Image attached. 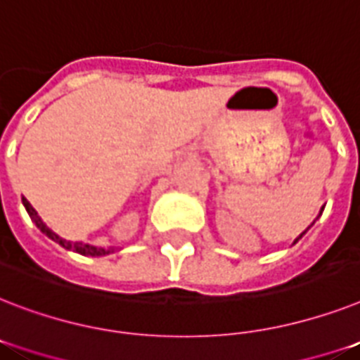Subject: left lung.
<instances>
[{"mask_svg":"<svg viewBox=\"0 0 360 360\" xmlns=\"http://www.w3.org/2000/svg\"><path fill=\"white\" fill-rule=\"evenodd\" d=\"M302 235H303V233H302ZM302 235H300V238H302ZM300 238H296V242H297V240H300Z\"/></svg>","mask_w":360,"mask_h":360,"instance_id":"8db88e82","label":"left lung"}]
</instances>
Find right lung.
Masks as SVG:
<instances>
[{
    "label": "right lung",
    "mask_w": 360,
    "mask_h": 360,
    "mask_svg": "<svg viewBox=\"0 0 360 360\" xmlns=\"http://www.w3.org/2000/svg\"><path fill=\"white\" fill-rule=\"evenodd\" d=\"M23 205H25V210L29 212V216H31V220L37 224V227L40 231H42L44 235H48L51 240H55L57 244H60L63 248H66V250H72L75 251V253H81V255H90V257H99V255H107L109 251L107 250H101V248H94V246H90V244H83V242H70V240H64V238H60L58 235H55L53 231L49 229L46 224H44L42 220H40V216L37 214V210L31 207V203H29L25 198H23Z\"/></svg>",
    "instance_id": "add662e5"
}]
</instances>
